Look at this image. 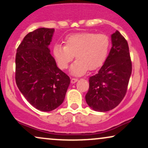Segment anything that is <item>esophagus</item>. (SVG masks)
<instances>
[{
    "instance_id": "1",
    "label": "esophagus",
    "mask_w": 148,
    "mask_h": 148,
    "mask_svg": "<svg viewBox=\"0 0 148 148\" xmlns=\"http://www.w3.org/2000/svg\"><path fill=\"white\" fill-rule=\"evenodd\" d=\"M77 81H78V79H76V78H72V79H71V83H72V84H75Z\"/></svg>"
}]
</instances>
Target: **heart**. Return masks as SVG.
<instances>
[{
  "mask_svg": "<svg viewBox=\"0 0 148 148\" xmlns=\"http://www.w3.org/2000/svg\"><path fill=\"white\" fill-rule=\"evenodd\" d=\"M65 45L56 44L53 54L61 69H66L76 56V60L71 67L72 75H84L88 70H95L104 64L109 53L111 42L105 34L81 33L69 35Z\"/></svg>",
  "mask_w": 148,
  "mask_h": 148,
  "instance_id": "obj_1",
  "label": "heart"
}]
</instances>
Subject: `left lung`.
<instances>
[{
	"instance_id": "8db88e82",
	"label": "left lung",
	"mask_w": 148,
	"mask_h": 148,
	"mask_svg": "<svg viewBox=\"0 0 148 148\" xmlns=\"http://www.w3.org/2000/svg\"><path fill=\"white\" fill-rule=\"evenodd\" d=\"M112 47L106 62L89 79L86 101L95 111H111L121 102L132 74V62L127 40L116 30L111 35Z\"/></svg>"
}]
</instances>
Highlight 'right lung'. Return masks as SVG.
Returning <instances> with one entry per match:
<instances>
[{
	"label": "right lung",
	"mask_w": 148,
	"mask_h": 148,
	"mask_svg": "<svg viewBox=\"0 0 148 148\" xmlns=\"http://www.w3.org/2000/svg\"><path fill=\"white\" fill-rule=\"evenodd\" d=\"M53 28H40L25 35L16 54V86L32 106L51 111L63 102L70 79L57 67L49 46Z\"/></svg>",
	"instance_id": "1"
}]
</instances>
